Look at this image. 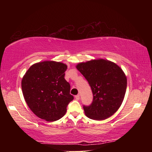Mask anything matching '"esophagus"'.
Wrapping results in <instances>:
<instances>
[{"mask_svg": "<svg viewBox=\"0 0 152 152\" xmlns=\"http://www.w3.org/2000/svg\"><path fill=\"white\" fill-rule=\"evenodd\" d=\"M75 98H76V100H79V99H80V95H79V94H77V95H76V96H75Z\"/></svg>", "mask_w": 152, "mask_h": 152, "instance_id": "esophagus-1", "label": "esophagus"}]
</instances>
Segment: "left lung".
<instances>
[{"mask_svg": "<svg viewBox=\"0 0 152 152\" xmlns=\"http://www.w3.org/2000/svg\"><path fill=\"white\" fill-rule=\"evenodd\" d=\"M76 68L88 82L93 94L92 104L83 106L86 117L100 121L112 116L121 105L127 89L122 69L104 59L79 63Z\"/></svg>", "mask_w": 152, "mask_h": 152, "instance_id": "1", "label": "left lung"}]
</instances>
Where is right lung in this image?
<instances>
[{"instance_id": "obj_1", "label": "right lung", "mask_w": 152, "mask_h": 152, "mask_svg": "<svg viewBox=\"0 0 152 152\" xmlns=\"http://www.w3.org/2000/svg\"><path fill=\"white\" fill-rule=\"evenodd\" d=\"M66 70L65 64L44 61L33 64L23 77V94L36 116L55 121L66 114L67 106L74 99L70 84L64 78Z\"/></svg>"}]
</instances>
